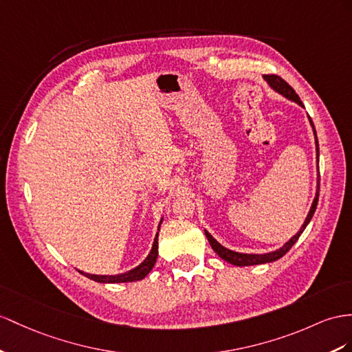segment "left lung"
Masks as SVG:
<instances>
[{"instance_id":"8db88e82","label":"left lung","mask_w":352,"mask_h":352,"mask_svg":"<svg viewBox=\"0 0 352 352\" xmlns=\"http://www.w3.org/2000/svg\"><path fill=\"white\" fill-rule=\"evenodd\" d=\"M263 78L266 80L267 85L275 90V92L281 94V95L285 96L287 99H290V101H294V102L299 104L300 107H303L299 95H297V94L294 92V89H293L290 85H288V83L285 82V80H283L281 77L275 76V74H267V76H265ZM308 119H309V123H311V126H312V131H314V135H315V146H317V160H318L320 148H318L317 132H315V126H314V123H312L309 116H308ZM318 196H320V170H318V182H317V193H315L314 202H312V205H311V210H309L308 215H306V219H305V221H303V224H302V228L299 229V232H297L293 238L288 239V242H285V244H284L281 248H278V250H275V251H270V253H266V254H244V253H236V251H232V250H229V248H226V247H223V245L220 244V242L215 241L206 230H205V235H206V238H208L210 244H211V247H212V250L215 251V253H217L223 260H226V262H229L230 265H235V266H253V265H263V263L275 262V260L281 258V257L287 253V251L290 250V248L296 244V241L299 239V236L302 235L303 230L306 229V226H308V224H309V221H311V219H312V215H314L315 210H317Z\"/></svg>"}]
</instances>
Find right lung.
I'll return each instance as SVG.
<instances>
[{
    "instance_id": "1",
    "label": "right lung",
    "mask_w": 352,
    "mask_h": 352,
    "mask_svg": "<svg viewBox=\"0 0 352 352\" xmlns=\"http://www.w3.org/2000/svg\"><path fill=\"white\" fill-rule=\"evenodd\" d=\"M164 220V219H162ZM162 220L159 223V229H160V224ZM157 236L159 233H156V238L155 242H153V247L151 251L148 253V256L146 257L142 263H140L137 267H133L128 272L124 274H119V275H92V274H85L82 270H78L80 274H83L85 276H87L89 279H94L96 283H102V284H116V283H133V281H140V279L146 278L148 275L150 270L153 269L156 263V258H157Z\"/></svg>"
}]
</instances>
